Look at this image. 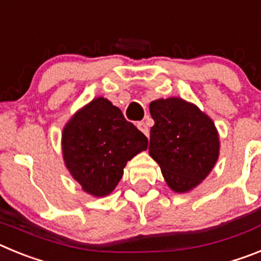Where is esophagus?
<instances>
[{"label":"esophagus","mask_w":261,"mask_h":261,"mask_svg":"<svg viewBox=\"0 0 261 261\" xmlns=\"http://www.w3.org/2000/svg\"><path fill=\"white\" fill-rule=\"evenodd\" d=\"M137 128L140 129V130H141V132L146 136V137H149V128H147V125L144 123V121H140V123H137Z\"/></svg>","instance_id":"1"}]
</instances>
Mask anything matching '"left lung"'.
Listing matches in <instances>:
<instances>
[{"mask_svg":"<svg viewBox=\"0 0 261 261\" xmlns=\"http://www.w3.org/2000/svg\"><path fill=\"white\" fill-rule=\"evenodd\" d=\"M149 110L154 120L149 154L174 192H190L211 174L220 156L213 120L179 96L153 100Z\"/></svg>","mask_w":261,"mask_h":261,"instance_id":"8db88e82","label":"left lung"}]
</instances>
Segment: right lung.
I'll return each mask as SVG.
<instances>
[{"label":"right lung","mask_w":261,"mask_h":261,"mask_svg":"<svg viewBox=\"0 0 261 261\" xmlns=\"http://www.w3.org/2000/svg\"><path fill=\"white\" fill-rule=\"evenodd\" d=\"M147 142L120 108L98 96L80 108L62 129V158L84 192L106 197L123 177L126 162L146 150Z\"/></svg>","instance_id":"add662e5"}]
</instances>
